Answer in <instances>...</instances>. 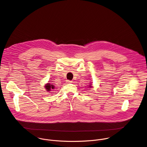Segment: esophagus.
Instances as JSON below:
<instances>
[{"label":"esophagus","instance_id":"esophagus-1","mask_svg":"<svg viewBox=\"0 0 147 147\" xmlns=\"http://www.w3.org/2000/svg\"><path fill=\"white\" fill-rule=\"evenodd\" d=\"M67 83H72V81L71 80H67Z\"/></svg>","mask_w":147,"mask_h":147}]
</instances>
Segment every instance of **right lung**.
Instances as JSON below:
<instances>
[{"mask_svg":"<svg viewBox=\"0 0 147 147\" xmlns=\"http://www.w3.org/2000/svg\"><path fill=\"white\" fill-rule=\"evenodd\" d=\"M46 89L48 91H50L51 90V89H54V86H53V84H47L46 86H45Z\"/></svg>","mask_w":147,"mask_h":147,"instance_id":"add662e5","label":"right lung"}]
</instances>
